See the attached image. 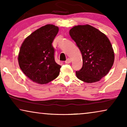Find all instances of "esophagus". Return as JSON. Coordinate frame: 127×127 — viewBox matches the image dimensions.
Returning a JSON list of instances; mask_svg holds the SVG:
<instances>
[{
	"instance_id": "34e87169",
	"label": "esophagus",
	"mask_w": 127,
	"mask_h": 127,
	"mask_svg": "<svg viewBox=\"0 0 127 127\" xmlns=\"http://www.w3.org/2000/svg\"><path fill=\"white\" fill-rule=\"evenodd\" d=\"M70 62H71V60L70 58H67L66 60V61H65V63L66 64H69L70 63Z\"/></svg>"
}]
</instances>
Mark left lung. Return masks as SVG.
Here are the masks:
<instances>
[{
	"mask_svg": "<svg viewBox=\"0 0 127 127\" xmlns=\"http://www.w3.org/2000/svg\"><path fill=\"white\" fill-rule=\"evenodd\" d=\"M69 34L82 55L83 66L76 72L77 77L87 83L99 81L114 63V51L108 37L90 25L74 26Z\"/></svg>",
	"mask_w": 127,
	"mask_h": 127,
	"instance_id": "1",
	"label": "left lung"
}]
</instances>
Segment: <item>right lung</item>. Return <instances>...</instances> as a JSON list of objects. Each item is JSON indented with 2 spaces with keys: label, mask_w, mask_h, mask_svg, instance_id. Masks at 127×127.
Listing matches in <instances>:
<instances>
[{
  "label": "right lung",
  "mask_w": 127,
  "mask_h": 127,
  "mask_svg": "<svg viewBox=\"0 0 127 127\" xmlns=\"http://www.w3.org/2000/svg\"><path fill=\"white\" fill-rule=\"evenodd\" d=\"M58 31V27L47 24L32 33L21 44L18 57L19 65L34 83L47 84L60 74L61 66L55 62L52 46Z\"/></svg>",
  "instance_id": "obj_1"
}]
</instances>
